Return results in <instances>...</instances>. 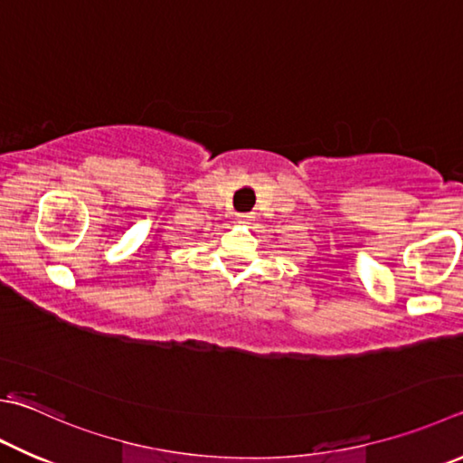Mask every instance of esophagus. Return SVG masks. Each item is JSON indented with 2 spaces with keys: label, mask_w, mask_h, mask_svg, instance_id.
Segmentation results:
<instances>
[{
  "label": "esophagus",
  "mask_w": 463,
  "mask_h": 463,
  "mask_svg": "<svg viewBox=\"0 0 463 463\" xmlns=\"http://www.w3.org/2000/svg\"><path fill=\"white\" fill-rule=\"evenodd\" d=\"M250 221H253V216H250V214H239L237 216V222L239 224H249Z\"/></svg>",
  "instance_id": "esophagus-1"
}]
</instances>
